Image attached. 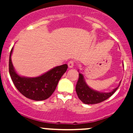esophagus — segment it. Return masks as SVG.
I'll list each match as a JSON object with an SVG mask.
<instances>
[{
    "instance_id": "1",
    "label": "esophagus",
    "mask_w": 133,
    "mask_h": 133,
    "mask_svg": "<svg viewBox=\"0 0 133 133\" xmlns=\"http://www.w3.org/2000/svg\"><path fill=\"white\" fill-rule=\"evenodd\" d=\"M68 67H69V68H73V66H74V65H75L74 61H73V60H71V61H69V62H68Z\"/></svg>"
}]
</instances>
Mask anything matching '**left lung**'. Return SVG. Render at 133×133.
<instances>
[{
  "mask_svg": "<svg viewBox=\"0 0 133 133\" xmlns=\"http://www.w3.org/2000/svg\"><path fill=\"white\" fill-rule=\"evenodd\" d=\"M120 83L121 82L118 86L114 89L111 92H102L96 91L88 86L84 80L83 75L79 73V78L75 89L78 97L83 103L85 104H95L102 102L112 96L120 86Z\"/></svg>",
  "mask_w": 133,
  "mask_h": 133,
  "instance_id": "8db88e82",
  "label": "left lung"
}]
</instances>
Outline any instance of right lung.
<instances>
[{
	"mask_svg": "<svg viewBox=\"0 0 133 133\" xmlns=\"http://www.w3.org/2000/svg\"><path fill=\"white\" fill-rule=\"evenodd\" d=\"M9 55V71L15 86L26 98L36 101L46 100L55 90L58 81L68 69L67 64L57 66L41 76L34 78L21 76L16 73Z\"/></svg>",
	"mask_w": 133,
	"mask_h": 133,
	"instance_id": "obj_1",
	"label": "right lung"
}]
</instances>
